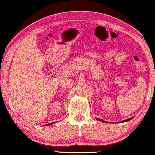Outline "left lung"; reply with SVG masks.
Returning a JSON list of instances; mask_svg holds the SVG:
<instances>
[{"mask_svg": "<svg viewBox=\"0 0 155 155\" xmlns=\"http://www.w3.org/2000/svg\"><path fill=\"white\" fill-rule=\"evenodd\" d=\"M133 118H128V119H127V120H123V121H121V122H126V121H128V120H131ZM97 120H100V121H101V122H104V123H107V121H105V120H101V119H100V118H97Z\"/></svg>", "mask_w": 155, "mask_h": 155, "instance_id": "1", "label": "left lung"}]
</instances>
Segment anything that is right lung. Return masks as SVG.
<instances>
[{"label": "right lung", "mask_w": 155, "mask_h": 155, "mask_svg": "<svg viewBox=\"0 0 155 155\" xmlns=\"http://www.w3.org/2000/svg\"><path fill=\"white\" fill-rule=\"evenodd\" d=\"M54 124V123H51V124H46L45 126H47V125H51V124Z\"/></svg>", "instance_id": "right-lung-1"}]
</instances>
